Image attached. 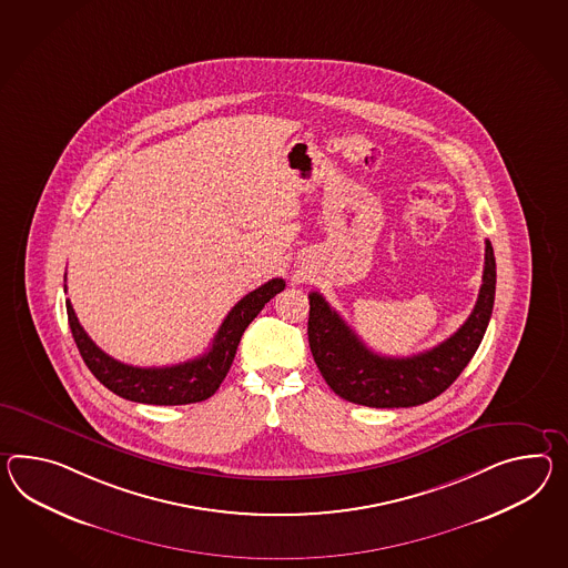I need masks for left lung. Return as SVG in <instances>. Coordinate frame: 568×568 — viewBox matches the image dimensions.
<instances>
[{"label": "left lung", "mask_w": 568, "mask_h": 568, "mask_svg": "<svg viewBox=\"0 0 568 568\" xmlns=\"http://www.w3.org/2000/svg\"><path fill=\"white\" fill-rule=\"evenodd\" d=\"M497 263L486 240L483 285L470 318L442 345L413 357H384L367 348L318 291L310 293L307 338L326 384L341 398L372 408H408L452 386L483 343L495 304Z\"/></svg>", "instance_id": "left-lung-1"}]
</instances>
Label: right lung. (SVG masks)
Returning <instances> with one entry per match:
<instances>
[{"instance_id": "1", "label": "right lung", "mask_w": 568, "mask_h": 568, "mask_svg": "<svg viewBox=\"0 0 568 568\" xmlns=\"http://www.w3.org/2000/svg\"><path fill=\"white\" fill-rule=\"evenodd\" d=\"M283 290V278H271L258 290L250 291L248 295H244L230 310L207 353H203L196 359L184 361L170 367H133L112 359L111 355L98 348L94 341L85 334L70 300L65 305L71 334L80 348L83 363L102 386L109 387L116 396L126 400L158 406H179L207 400L217 392L223 377L232 367L240 338L248 328L250 322L261 314L266 302H271Z\"/></svg>"}]
</instances>
